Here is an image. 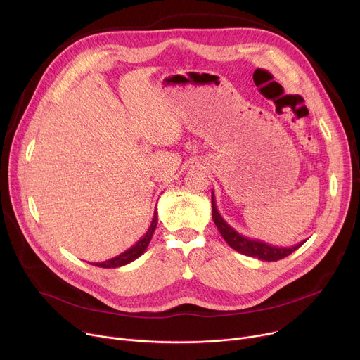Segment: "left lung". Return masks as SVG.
<instances>
[{
	"instance_id": "obj_1",
	"label": "left lung",
	"mask_w": 360,
	"mask_h": 360,
	"mask_svg": "<svg viewBox=\"0 0 360 360\" xmlns=\"http://www.w3.org/2000/svg\"><path fill=\"white\" fill-rule=\"evenodd\" d=\"M212 218L218 231L221 232L222 238L228 243L231 248H234L236 251L241 252L244 256L257 257L259 260H263V262H278L283 257H288L295 250H298L305 243V241H301L292 247H276L260 240L244 237L238 231H236L231 225H228L225 219L221 217V214L218 212L214 192H212Z\"/></svg>"
}]
</instances>
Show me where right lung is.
Here are the masks:
<instances>
[{
	"mask_svg": "<svg viewBox=\"0 0 360 360\" xmlns=\"http://www.w3.org/2000/svg\"><path fill=\"white\" fill-rule=\"evenodd\" d=\"M157 222H158V214H157V209H155L150 228H148V231L145 232V236L142 238H139L138 243H135L131 248L123 251L122 255H119V256H116L110 260H105V262H101V263H94L93 266L104 267V269H115V267H120V266H124V264H128V263L136 260L139 256L143 255L145 250L148 248V245H150V241H151L154 231L157 228Z\"/></svg>",
	"mask_w": 360,
	"mask_h": 360,
	"instance_id": "obj_1",
	"label": "right lung"
}]
</instances>
